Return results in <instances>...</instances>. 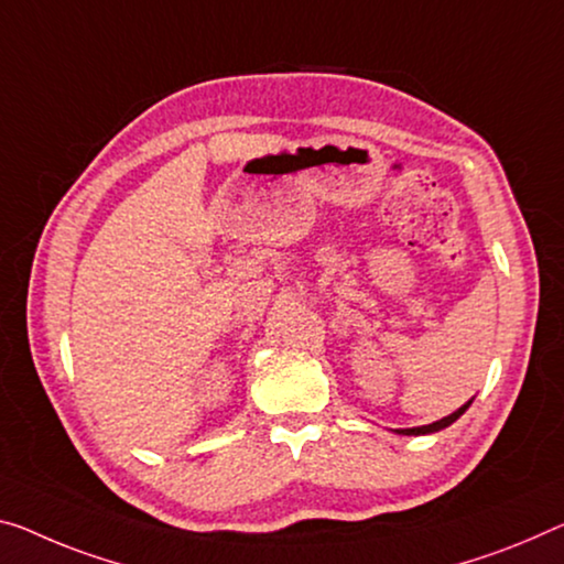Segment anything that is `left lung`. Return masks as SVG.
Listing matches in <instances>:
<instances>
[{
	"label": "left lung",
	"instance_id": "8db88e82",
	"mask_svg": "<svg viewBox=\"0 0 564 564\" xmlns=\"http://www.w3.org/2000/svg\"><path fill=\"white\" fill-rule=\"evenodd\" d=\"M471 401H474V398H471ZM471 401H469V403H464V405H462V409H458V411H454L452 415H444V419H441V421H433V423H429V426H413V429H393V431L398 433V436H429V433L444 431V429H448V426H452V423H454V421H458V419H462V415L466 413V409H469V405H471Z\"/></svg>",
	"mask_w": 564,
	"mask_h": 564
}]
</instances>
